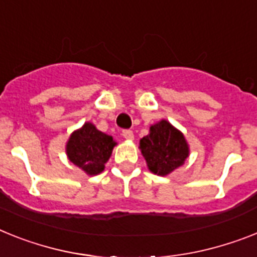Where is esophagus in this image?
Here are the masks:
<instances>
[{"label": "esophagus", "mask_w": 257, "mask_h": 257, "mask_svg": "<svg viewBox=\"0 0 257 257\" xmlns=\"http://www.w3.org/2000/svg\"><path fill=\"white\" fill-rule=\"evenodd\" d=\"M122 137H124L125 140H128V141H133V139H135V135H133L132 131L126 129V131H122Z\"/></svg>", "instance_id": "esophagus-1"}]
</instances>
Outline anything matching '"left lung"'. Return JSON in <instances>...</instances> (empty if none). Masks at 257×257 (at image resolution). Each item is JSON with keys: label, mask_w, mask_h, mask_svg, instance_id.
Segmentation results:
<instances>
[{"label": "left lung", "mask_w": 257, "mask_h": 257, "mask_svg": "<svg viewBox=\"0 0 257 257\" xmlns=\"http://www.w3.org/2000/svg\"><path fill=\"white\" fill-rule=\"evenodd\" d=\"M140 150L148 169L159 176L175 171L189 157L184 135L165 118L150 125L149 135L140 140Z\"/></svg>", "instance_id": "1"}]
</instances>
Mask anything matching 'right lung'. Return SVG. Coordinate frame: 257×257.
I'll return each instance as SVG.
<instances>
[{"instance_id":"1","label":"right lung","mask_w":257,"mask_h":257,"mask_svg":"<svg viewBox=\"0 0 257 257\" xmlns=\"http://www.w3.org/2000/svg\"><path fill=\"white\" fill-rule=\"evenodd\" d=\"M116 141L112 136L100 132L92 122L87 121L75 129L66 142L68 159L87 175H98L104 170Z\"/></svg>"}]
</instances>
